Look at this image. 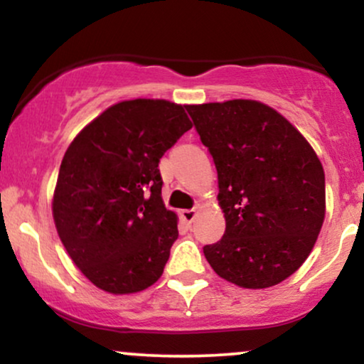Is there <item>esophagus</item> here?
<instances>
[{
  "label": "esophagus",
  "mask_w": 364,
  "mask_h": 364,
  "mask_svg": "<svg viewBox=\"0 0 364 364\" xmlns=\"http://www.w3.org/2000/svg\"><path fill=\"white\" fill-rule=\"evenodd\" d=\"M196 215H197V210H182L181 212V218L186 223H188V225H191V223L193 222V218H196Z\"/></svg>",
  "instance_id": "34e87169"
}]
</instances>
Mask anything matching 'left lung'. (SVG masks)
I'll use <instances>...</instances> for the list:
<instances>
[{
	"instance_id": "left-lung-1",
	"label": "left lung",
	"mask_w": 364,
	"mask_h": 364,
	"mask_svg": "<svg viewBox=\"0 0 364 364\" xmlns=\"http://www.w3.org/2000/svg\"><path fill=\"white\" fill-rule=\"evenodd\" d=\"M218 176L225 233L203 247L218 277L268 288L295 273L325 220V172L282 114L250 99L187 106Z\"/></svg>"
}]
</instances>
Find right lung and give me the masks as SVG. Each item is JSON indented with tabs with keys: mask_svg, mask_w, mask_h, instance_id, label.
Masks as SVG:
<instances>
[{
	"mask_svg": "<svg viewBox=\"0 0 364 364\" xmlns=\"http://www.w3.org/2000/svg\"><path fill=\"white\" fill-rule=\"evenodd\" d=\"M192 127L164 99L114 104L64 154L53 198L58 235L87 280L107 293L146 290L177 240V215L162 202L159 162Z\"/></svg>",
	"mask_w": 364,
	"mask_h": 364,
	"instance_id": "add662e5",
	"label": "right lung"
}]
</instances>
